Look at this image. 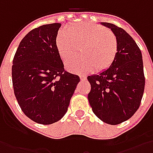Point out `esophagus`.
<instances>
[{"mask_svg":"<svg viewBox=\"0 0 153 153\" xmlns=\"http://www.w3.org/2000/svg\"><path fill=\"white\" fill-rule=\"evenodd\" d=\"M80 78H81V80H86L87 76H80Z\"/></svg>","mask_w":153,"mask_h":153,"instance_id":"34e87169","label":"esophagus"}]
</instances>
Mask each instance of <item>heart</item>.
I'll use <instances>...</instances> for the list:
<instances>
[{"instance_id": "b5f03b06", "label": "heart", "mask_w": 153, "mask_h": 153, "mask_svg": "<svg viewBox=\"0 0 153 153\" xmlns=\"http://www.w3.org/2000/svg\"><path fill=\"white\" fill-rule=\"evenodd\" d=\"M83 46L82 59L69 62L67 69L74 73H86L94 68L97 71L108 69L117 54V36L105 27L92 23H77L68 30H59L55 39L56 49L61 59L67 62L78 53Z\"/></svg>"}]
</instances>
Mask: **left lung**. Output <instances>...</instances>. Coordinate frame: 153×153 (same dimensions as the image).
<instances>
[{
    "mask_svg": "<svg viewBox=\"0 0 153 153\" xmlns=\"http://www.w3.org/2000/svg\"><path fill=\"white\" fill-rule=\"evenodd\" d=\"M117 36L118 51L110 67L88 76V99L94 113L105 123L117 125L129 119L140 107L145 88L142 54L128 33L111 23H101Z\"/></svg>",
    "mask_w": 153,
    "mask_h": 153,
    "instance_id": "obj_1",
    "label": "left lung"
}]
</instances>
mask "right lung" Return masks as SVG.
<instances>
[{
  "label": "right lung",
  "instance_id": "obj_1",
  "mask_svg": "<svg viewBox=\"0 0 153 153\" xmlns=\"http://www.w3.org/2000/svg\"><path fill=\"white\" fill-rule=\"evenodd\" d=\"M61 24L36 28L22 39L15 53L12 79L23 112L34 122L52 124L65 116L76 85L77 75L67 72L56 49Z\"/></svg>",
  "mask_w": 153,
  "mask_h": 153
}]
</instances>
